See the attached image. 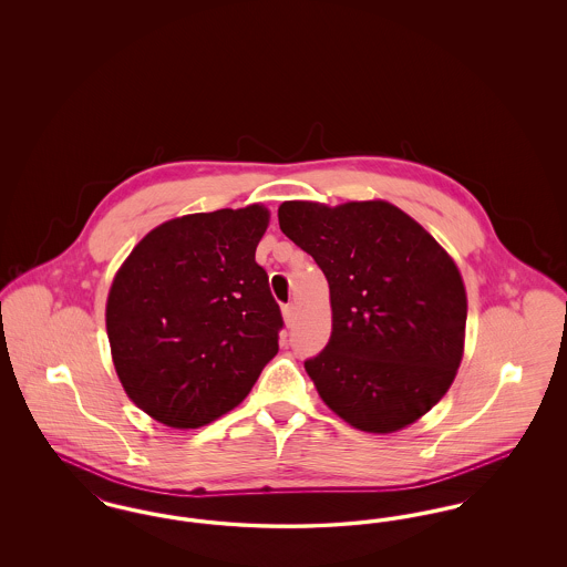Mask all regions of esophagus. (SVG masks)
Segmentation results:
<instances>
[{"label": "esophagus", "mask_w": 567, "mask_h": 567, "mask_svg": "<svg viewBox=\"0 0 567 567\" xmlns=\"http://www.w3.org/2000/svg\"><path fill=\"white\" fill-rule=\"evenodd\" d=\"M282 317H285L287 324H293V321H296V308H293V303L282 306Z\"/></svg>", "instance_id": "1"}]
</instances>
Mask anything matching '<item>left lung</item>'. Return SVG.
<instances>
[{
  "mask_svg": "<svg viewBox=\"0 0 567 567\" xmlns=\"http://www.w3.org/2000/svg\"><path fill=\"white\" fill-rule=\"evenodd\" d=\"M278 223L329 282L331 338L303 361L324 404L370 433L430 412L455 380L467 319L446 250L386 202H285Z\"/></svg>",
  "mask_w": 567,
  "mask_h": 567,
  "instance_id": "1",
  "label": "left lung"
}]
</instances>
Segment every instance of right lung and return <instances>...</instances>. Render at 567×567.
Returning a JSON list of instances; mask_svg holds the SVG:
<instances>
[{
  "label": "right lung",
  "mask_w": 567,
  "mask_h": 567,
  "mask_svg": "<svg viewBox=\"0 0 567 567\" xmlns=\"http://www.w3.org/2000/svg\"><path fill=\"white\" fill-rule=\"evenodd\" d=\"M270 213L181 216L153 229L114 276L106 329L125 393L155 421L208 425L243 402L285 327L255 250Z\"/></svg>",
  "instance_id": "1"
}]
</instances>
